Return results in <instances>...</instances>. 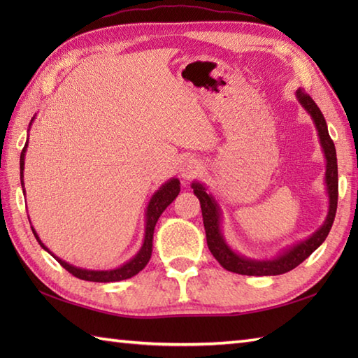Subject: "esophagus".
<instances>
[{"label": "esophagus", "instance_id": "1", "mask_svg": "<svg viewBox=\"0 0 358 358\" xmlns=\"http://www.w3.org/2000/svg\"><path fill=\"white\" fill-rule=\"evenodd\" d=\"M201 169V164L196 158L194 157H186L180 162V166H178V173L181 175V178H192L195 177L196 173L200 172Z\"/></svg>", "mask_w": 358, "mask_h": 358}]
</instances>
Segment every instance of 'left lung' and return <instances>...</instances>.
Returning <instances> with one entry per match:
<instances>
[{
	"mask_svg": "<svg viewBox=\"0 0 358 358\" xmlns=\"http://www.w3.org/2000/svg\"><path fill=\"white\" fill-rule=\"evenodd\" d=\"M295 96L301 104V108L309 113L310 118H313V123L318 135V141H320V146L324 155V186L326 195H328V214H326L323 224L318 227L315 232L310 234L308 238L281 249L277 255H273L271 258H250L246 255H241L229 245V243H227L223 234V210L220 208L214 194H210L206 185L201 183V181H192L191 187L194 189V194L196 195V199L200 200L201 204L203 224L204 231H206L208 248L210 250V254L215 257V260L222 264L226 271L241 273V275L255 277L280 275V273L292 271L300 263L305 262L306 258L322 245L326 237H328L332 227L338 200V171L336 146H334V141L329 136L328 124H326L323 113L318 109V106L315 104L313 98H310L301 87L295 90Z\"/></svg>",
	"mask_w": 358,
	"mask_h": 358,
	"instance_id": "8db88e82",
	"label": "left lung"
}]
</instances>
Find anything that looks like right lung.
I'll use <instances>...</instances> for the list:
<instances>
[{"mask_svg":"<svg viewBox=\"0 0 358 358\" xmlns=\"http://www.w3.org/2000/svg\"><path fill=\"white\" fill-rule=\"evenodd\" d=\"M35 117L30 120L29 123V129L27 132L30 131V126H32ZM27 144H29V136L26 140L24 148H22L21 157H20V180H21V187H22V194L26 195L24 191V158H26V150H27ZM180 194V180L172 177L171 180H167L166 183H163L159 186L157 191L154 192V195L150 196V200L146 206V210H144V238H143V245L138 249L131 260H127L126 263H123L118 268H112V269H86V268H80V266H73L71 263L64 262L63 258L57 257L53 252H50V249L44 245L41 241L40 235L36 234L35 227L32 226V222H30V227H32V232L35 235L36 241L40 243V246L48 250V252L55 258V260L63 266L66 271H69L72 275H75L77 278L86 280V281H96V283H110V281H121V280H127L134 275H136L140 271L144 269L150 260L152 255V240H154V231H155V224L158 222L159 215L163 214L164 209L169 206V204L177 199Z\"/></svg>","mask_w":358,"mask_h":358,"instance_id":"1","label":"right lung"}]
</instances>
